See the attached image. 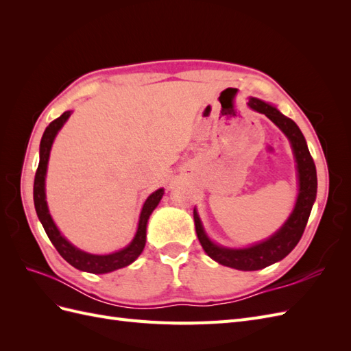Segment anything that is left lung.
Returning a JSON list of instances; mask_svg holds the SVG:
<instances>
[{
  "instance_id": "1",
  "label": "left lung",
  "mask_w": 351,
  "mask_h": 351,
  "mask_svg": "<svg viewBox=\"0 0 351 351\" xmlns=\"http://www.w3.org/2000/svg\"><path fill=\"white\" fill-rule=\"evenodd\" d=\"M249 105L250 108L265 114L272 123L277 124L291 142L297 169H299V196H297L293 214L287 219L285 224L268 240L246 249H227L212 243L205 234L197 212L193 210L196 234L202 247L208 253V256L224 265V267L240 271H258L267 268L269 265L284 259L297 246V243L300 241L303 236L307 219H309L317 189L313 158L309 149H307L304 136L302 134L297 124L289 117L281 114L277 108L272 107V105L261 99L250 98Z\"/></svg>"
}]
</instances>
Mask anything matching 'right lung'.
<instances>
[{"label": "right lung", "mask_w": 351, "mask_h": 351, "mask_svg": "<svg viewBox=\"0 0 351 351\" xmlns=\"http://www.w3.org/2000/svg\"><path fill=\"white\" fill-rule=\"evenodd\" d=\"M70 111H66L61 114L58 119L51 121L49 125L45 129L44 136L40 139V147H39V165L35 174V183H34V202H35V209L38 218L40 221L42 227H44L47 236L49 237L51 243L54 244L57 252L64 258L71 267L77 268L84 272L90 274H107L115 269H120L130 265L137 259V256L142 253L145 243H146V224L152 210L156 208V205L161 200L164 190L159 189L154 192L149 197L146 199L145 205L141 212V219H139V227H137V232L133 239V241L129 246L124 247L123 250H119L111 254H90L86 252H82L77 247H74L64 237L61 236V232L56 227L54 221H52L49 210L47 206L45 200V174H47V165L49 159V151L52 142H54L58 130L67 121L70 117Z\"/></svg>", "instance_id": "add662e5"}]
</instances>
